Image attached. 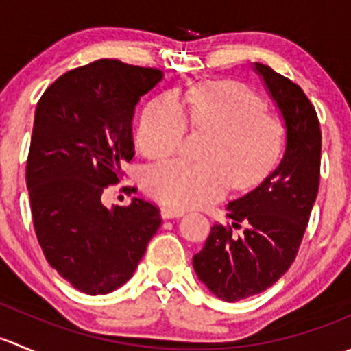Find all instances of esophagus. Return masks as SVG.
<instances>
[{"mask_svg": "<svg viewBox=\"0 0 351 351\" xmlns=\"http://www.w3.org/2000/svg\"><path fill=\"white\" fill-rule=\"evenodd\" d=\"M183 214H185V212L180 210V208H173V207H162V208H161V215H162V219L182 217Z\"/></svg>", "mask_w": 351, "mask_h": 351, "instance_id": "34e87169", "label": "esophagus"}]
</instances>
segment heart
<instances>
[{
  "instance_id": "obj_1",
  "label": "heart",
  "mask_w": 351,
  "mask_h": 351,
  "mask_svg": "<svg viewBox=\"0 0 351 351\" xmlns=\"http://www.w3.org/2000/svg\"><path fill=\"white\" fill-rule=\"evenodd\" d=\"M186 123L210 134L200 159L161 162L144 175V190L154 200L176 208L200 207L221 198L232 185H256L277 159L284 125L254 91L231 81L205 83L183 93L182 101L166 93L143 110L136 144L146 158L162 159L178 153Z\"/></svg>"
}]
</instances>
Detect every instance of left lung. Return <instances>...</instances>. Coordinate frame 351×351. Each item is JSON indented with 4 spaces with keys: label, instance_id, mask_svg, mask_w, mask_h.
I'll use <instances>...</instances> for the list:
<instances>
[{
    "label": "left lung",
    "instance_id": "obj_1",
    "mask_svg": "<svg viewBox=\"0 0 351 351\" xmlns=\"http://www.w3.org/2000/svg\"><path fill=\"white\" fill-rule=\"evenodd\" d=\"M287 127L280 165L246 195L229 202L231 224H215L193 256L198 278L219 299L234 302L271 287L299 253L321 178V127L302 88L254 62ZM245 228L241 237L232 228Z\"/></svg>",
    "mask_w": 351,
    "mask_h": 351
}]
</instances>
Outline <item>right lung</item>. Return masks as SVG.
<instances>
[{
    "label": "right lung",
    "instance_id": "add662e5",
    "mask_svg": "<svg viewBox=\"0 0 351 351\" xmlns=\"http://www.w3.org/2000/svg\"><path fill=\"white\" fill-rule=\"evenodd\" d=\"M159 80L154 67L100 59L58 77L35 108L25 171L35 236L49 265L90 295L125 284L161 226L144 198L101 204L134 158V108Z\"/></svg>",
    "mask_w": 351,
    "mask_h": 351
}]
</instances>
